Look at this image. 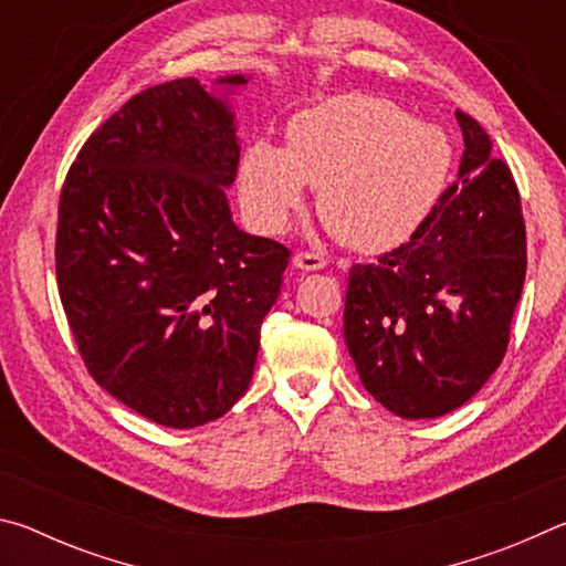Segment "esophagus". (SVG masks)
Masks as SVG:
<instances>
[{"label": "esophagus", "mask_w": 566, "mask_h": 566, "mask_svg": "<svg viewBox=\"0 0 566 566\" xmlns=\"http://www.w3.org/2000/svg\"><path fill=\"white\" fill-rule=\"evenodd\" d=\"M292 264L302 272H319V270H324V266H327V260H324V256H319V254H314V252H296Z\"/></svg>", "instance_id": "1"}]
</instances>
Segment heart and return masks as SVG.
I'll return each mask as SVG.
<instances>
[{
	"label": "heart",
	"instance_id": "heart-1",
	"mask_svg": "<svg viewBox=\"0 0 566 566\" xmlns=\"http://www.w3.org/2000/svg\"><path fill=\"white\" fill-rule=\"evenodd\" d=\"M452 165L442 129L409 119L387 99L339 94L296 114L286 149L249 145L239 191L252 224L280 234L319 189V214L344 244L391 249L432 212Z\"/></svg>",
	"mask_w": 566,
	"mask_h": 566
}]
</instances>
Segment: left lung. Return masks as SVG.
<instances>
[{"label": "left lung", "instance_id": "obj_1", "mask_svg": "<svg viewBox=\"0 0 566 566\" xmlns=\"http://www.w3.org/2000/svg\"><path fill=\"white\" fill-rule=\"evenodd\" d=\"M459 175L415 234L354 264L344 342L364 389L401 419H434L472 399L510 342L526 274V232L510 167L479 122L457 112Z\"/></svg>", "mask_w": 566, "mask_h": 566}]
</instances>
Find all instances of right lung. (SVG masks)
Masks as SVG:
<instances>
[{"label": "right lung", "instance_id": "right-lung-1", "mask_svg": "<svg viewBox=\"0 0 566 566\" xmlns=\"http://www.w3.org/2000/svg\"><path fill=\"white\" fill-rule=\"evenodd\" d=\"M195 76L132 97L64 179L56 282L90 375L161 427L214 421L244 395L290 249L234 224L229 97Z\"/></svg>", "mask_w": 566, "mask_h": 566}]
</instances>
